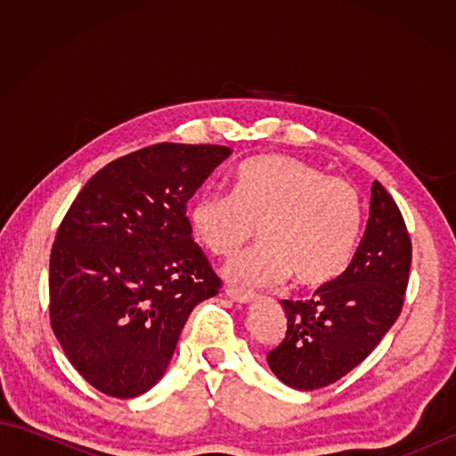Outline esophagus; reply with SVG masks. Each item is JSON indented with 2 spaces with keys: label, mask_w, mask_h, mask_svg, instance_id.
<instances>
[{
  "label": "esophagus",
  "mask_w": 456,
  "mask_h": 456,
  "mask_svg": "<svg viewBox=\"0 0 456 456\" xmlns=\"http://www.w3.org/2000/svg\"><path fill=\"white\" fill-rule=\"evenodd\" d=\"M225 296L229 299H233L235 304H240V305H247L250 302H255L256 296L255 294H248V292H243V289H225Z\"/></svg>",
  "instance_id": "34e87169"
}]
</instances>
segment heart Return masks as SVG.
<instances>
[{
	"mask_svg": "<svg viewBox=\"0 0 456 456\" xmlns=\"http://www.w3.org/2000/svg\"><path fill=\"white\" fill-rule=\"evenodd\" d=\"M364 206L351 182L288 154H268L237 170L235 193L203 191L190 208L193 235L209 253L233 255L258 229L265 243L223 266L235 286L266 288L289 274L323 286L354 256Z\"/></svg>",
	"mask_w": 456,
	"mask_h": 456,
	"instance_id": "obj_1",
	"label": "heart"
}]
</instances>
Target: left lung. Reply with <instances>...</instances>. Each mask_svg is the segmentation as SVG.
Here are the masks:
<instances>
[{
	"label": "left lung",
	"mask_w": 456,
	"mask_h": 456,
	"mask_svg": "<svg viewBox=\"0 0 456 456\" xmlns=\"http://www.w3.org/2000/svg\"><path fill=\"white\" fill-rule=\"evenodd\" d=\"M411 266L402 213L380 182L372 183L364 235L345 273L305 302L282 299L286 337L266 361L278 380L317 390L361 364L398 319Z\"/></svg>",
	"instance_id": "obj_1"
}]
</instances>
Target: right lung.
Returning <instances> with one entry per match:
<instances>
[{
  "mask_svg": "<svg viewBox=\"0 0 456 456\" xmlns=\"http://www.w3.org/2000/svg\"><path fill=\"white\" fill-rule=\"evenodd\" d=\"M231 152L152 144L95 172L68 209L51 253V325L95 390L149 392L191 309L219 292L186 206Z\"/></svg>",
  "mask_w": 456,
  "mask_h": 456,
  "instance_id": "obj_1",
  "label": "right lung"
}]
</instances>
